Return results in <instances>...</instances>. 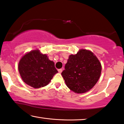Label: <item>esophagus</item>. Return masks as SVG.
Returning <instances> with one entry per match:
<instances>
[{
    "label": "esophagus",
    "mask_w": 124,
    "mask_h": 124,
    "mask_svg": "<svg viewBox=\"0 0 124 124\" xmlns=\"http://www.w3.org/2000/svg\"><path fill=\"white\" fill-rule=\"evenodd\" d=\"M62 69H58V72H59V73H61L62 72Z\"/></svg>",
    "instance_id": "obj_1"
}]
</instances>
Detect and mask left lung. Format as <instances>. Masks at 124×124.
Wrapping results in <instances>:
<instances>
[{
    "label": "left lung",
    "mask_w": 124,
    "mask_h": 124,
    "mask_svg": "<svg viewBox=\"0 0 124 124\" xmlns=\"http://www.w3.org/2000/svg\"><path fill=\"white\" fill-rule=\"evenodd\" d=\"M101 69V63L93 53L80 50L77 54L70 55L62 75L70 90L83 93L96 84Z\"/></svg>",
    "instance_id": "obj_1"
}]
</instances>
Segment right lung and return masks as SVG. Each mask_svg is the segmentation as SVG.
<instances>
[{"instance_id": "add662e5", "label": "right lung", "mask_w": 124, "mask_h": 124, "mask_svg": "<svg viewBox=\"0 0 124 124\" xmlns=\"http://www.w3.org/2000/svg\"><path fill=\"white\" fill-rule=\"evenodd\" d=\"M18 70L22 80L35 88L43 87L50 83L58 70L53 61L39 50H33L19 61Z\"/></svg>"}]
</instances>
